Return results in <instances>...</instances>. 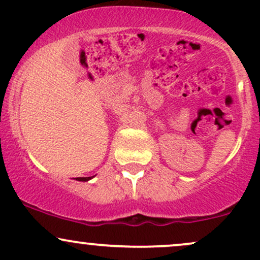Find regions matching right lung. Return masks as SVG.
<instances>
[{"mask_svg":"<svg viewBox=\"0 0 260 260\" xmlns=\"http://www.w3.org/2000/svg\"><path fill=\"white\" fill-rule=\"evenodd\" d=\"M92 177H94V176H92ZM92 177H77L76 180H77V181H82V182H86V181L91 180Z\"/></svg>","mask_w":260,"mask_h":260,"instance_id":"add662e5","label":"right lung"}]
</instances>
